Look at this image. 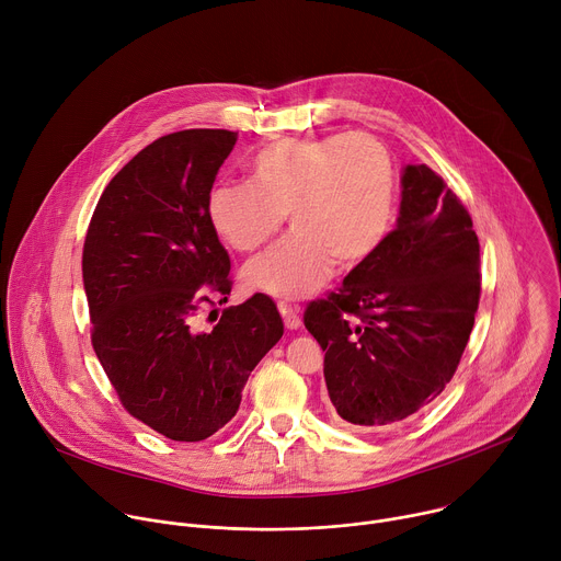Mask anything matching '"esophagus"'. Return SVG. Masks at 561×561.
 Listing matches in <instances>:
<instances>
[{"mask_svg": "<svg viewBox=\"0 0 561 561\" xmlns=\"http://www.w3.org/2000/svg\"><path fill=\"white\" fill-rule=\"evenodd\" d=\"M279 312H282V317H284V324H286V329L297 331V329L301 327V317H299V312H297L293 306H288V304H279Z\"/></svg>", "mask_w": 561, "mask_h": 561, "instance_id": "1", "label": "esophagus"}]
</instances>
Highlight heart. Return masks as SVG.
<instances>
[{
    "label": "heart",
    "mask_w": 561,
    "mask_h": 561,
    "mask_svg": "<svg viewBox=\"0 0 561 561\" xmlns=\"http://www.w3.org/2000/svg\"><path fill=\"white\" fill-rule=\"evenodd\" d=\"M392 162L370 135L286 139L262 150L251 184H217L208 217L224 242L251 253L282 228L293 232L247 266V282L273 297L299 299L329 277L333 262L355 266L386 237Z\"/></svg>",
    "instance_id": "obj_1"
}]
</instances>
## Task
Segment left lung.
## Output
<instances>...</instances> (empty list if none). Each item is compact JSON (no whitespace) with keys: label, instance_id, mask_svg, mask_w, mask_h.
Returning a JSON list of instances; mask_svg holds the SVG:
<instances>
[{"label":"left lung","instance_id":"left-lung-1","mask_svg":"<svg viewBox=\"0 0 561 561\" xmlns=\"http://www.w3.org/2000/svg\"><path fill=\"white\" fill-rule=\"evenodd\" d=\"M397 226L337 293L310 301L304 327L324 355L346 426L386 428L453 379L482 295L479 242L459 197L426 164L407 167Z\"/></svg>","mask_w":561,"mask_h":561}]
</instances>
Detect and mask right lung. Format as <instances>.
Instances as JSON below:
<instances>
[{
  "instance_id": "add662e5",
  "label": "right lung",
  "mask_w": 561,
  "mask_h": 561,
  "mask_svg": "<svg viewBox=\"0 0 561 561\" xmlns=\"http://www.w3.org/2000/svg\"><path fill=\"white\" fill-rule=\"evenodd\" d=\"M237 133L154 139L108 182L91 217L82 275L91 342L122 407L175 442L226 426L284 322L262 293L217 314L232 288L208 195ZM220 301L217 302L216 299Z\"/></svg>"
}]
</instances>
